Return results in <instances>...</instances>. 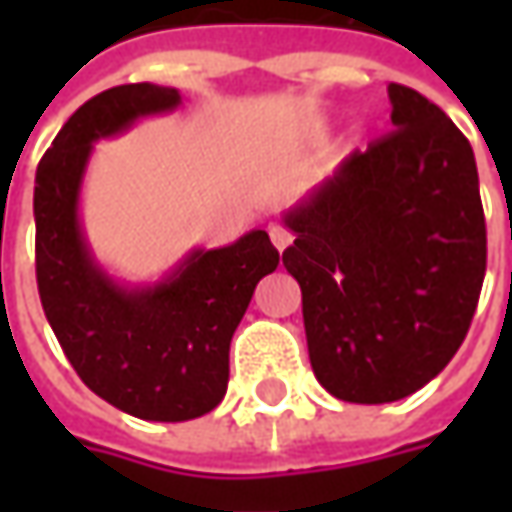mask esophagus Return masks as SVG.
I'll return each instance as SVG.
<instances>
[{
    "label": "esophagus",
    "mask_w": 512,
    "mask_h": 512,
    "mask_svg": "<svg viewBox=\"0 0 512 512\" xmlns=\"http://www.w3.org/2000/svg\"><path fill=\"white\" fill-rule=\"evenodd\" d=\"M270 242H273V247H276V250L282 253V250H285V247L290 245V242H293V236L287 233L285 227L273 225V227H270Z\"/></svg>",
    "instance_id": "34e87169"
}]
</instances>
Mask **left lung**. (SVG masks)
<instances>
[{
	"label": "left lung",
	"mask_w": 512,
	"mask_h": 512,
	"mask_svg": "<svg viewBox=\"0 0 512 512\" xmlns=\"http://www.w3.org/2000/svg\"><path fill=\"white\" fill-rule=\"evenodd\" d=\"M393 133L350 153L282 222L319 384L387 404L442 373L467 336L487 265L473 148L442 108L387 85Z\"/></svg>",
	"instance_id": "8db88e82"
}]
</instances>
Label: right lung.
Listing matches in <instances>:
<instances>
[{
    "mask_svg": "<svg viewBox=\"0 0 512 512\" xmlns=\"http://www.w3.org/2000/svg\"><path fill=\"white\" fill-rule=\"evenodd\" d=\"M182 93L153 82L93 96L36 168V282L68 362L96 396L145 422H187L225 399L230 339L259 279L279 265L265 230L193 247L159 282L130 285L99 265L82 225V185L96 142L173 113Z\"/></svg>",
    "mask_w": 512,
    "mask_h": 512,
    "instance_id": "right-lung-1",
    "label": "right lung"
}]
</instances>
